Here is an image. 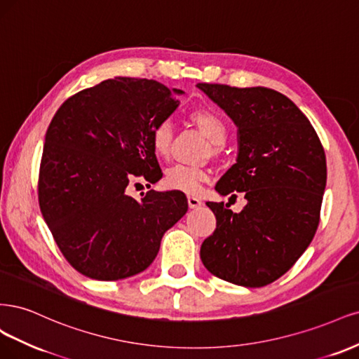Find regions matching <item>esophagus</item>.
<instances>
[{
	"label": "esophagus",
	"mask_w": 359,
	"mask_h": 359,
	"mask_svg": "<svg viewBox=\"0 0 359 359\" xmlns=\"http://www.w3.org/2000/svg\"><path fill=\"white\" fill-rule=\"evenodd\" d=\"M203 203H201V200H198L196 198V196H188V205L191 207V209H196V207H200Z\"/></svg>",
	"instance_id": "1"
}]
</instances>
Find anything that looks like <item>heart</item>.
I'll return each mask as SVG.
<instances>
[{
	"label": "heart",
	"instance_id": "heart-1",
	"mask_svg": "<svg viewBox=\"0 0 359 359\" xmlns=\"http://www.w3.org/2000/svg\"><path fill=\"white\" fill-rule=\"evenodd\" d=\"M191 119L200 131L213 143V154L221 152V146L226 142L229 130L225 119L212 109H195L191 111ZM172 123L170 119L158 121L150 131V144L156 156L168 158L172 144ZM209 180V171L201 167H191L176 164L167 168L164 176V187L171 191L195 195L201 184Z\"/></svg>",
	"mask_w": 359,
	"mask_h": 359
}]
</instances>
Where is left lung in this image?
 Returning a JSON list of instances; mask_svg holds the SVG:
<instances>
[{
  "instance_id": "1",
  "label": "left lung",
  "mask_w": 359,
  "mask_h": 359,
  "mask_svg": "<svg viewBox=\"0 0 359 359\" xmlns=\"http://www.w3.org/2000/svg\"><path fill=\"white\" fill-rule=\"evenodd\" d=\"M238 126V156L216 183L245 194L240 213L209 201L215 233L200 250L204 267L226 282L261 287L283 276L313 240L327 184V158L306 114L269 88L196 85Z\"/></svg>"
}]
</instances>
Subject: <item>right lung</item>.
I'll return each instance as SVG.
<instances>
[{
	"label": "right lung",
	"mask_w": 359,
	"mask_h": 359,
	"mask_svg": "<svg viewBox=\"0 0 359 359\" xmlns=\"http://www.w3.org/2000/svg\"><path fill=\"white\" fill-rule=\"evenodd\" d=\"M177 94L156 80L109 79L65 100L46 131L40 210L67 262L90 279L146 270L188 212L179 191L126 195L134 179L163 177L150 131L177 109Z\"/></svg>",
	"instance_id": "add662e5"
}]
</instances>
